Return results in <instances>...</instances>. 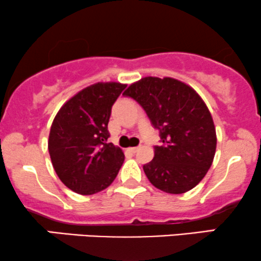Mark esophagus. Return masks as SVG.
I'll return each mask as SVG.
<instances>
[{"label": "esophagus", "instance_id": "1", "mask_svg": "<svg viewBox=\"0 0 261 261\" xmlns=\"http://www.w3.org/2000/svg\"><path fill=\"white\" fill-rule=\"evenodd\" d=\"M138 150H139V147H129V151L132 153H136Z\"/></svg>", "mask_w": 261, "mask_h": 261}]
</instances>
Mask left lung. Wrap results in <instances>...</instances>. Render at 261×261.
I'll return each mask as SVG.
<instances>
[{
  "instance_id": "left-lung-1",
  "label": "left lung",
  "mask_w": 261,
  "mask_h": 261,
  "mask_svg": "<svg viewBox=\"0 0 261 261\" xmlns=\"http://www.w3.org/2000/svg\"><path fill=\"white\" fill-rule=\"evenodd\" d=\"M160 130L161 145L144 172L155 188L179 195L194 189L213 162L217 134L207 105L194 88L172 77H144L125 89Z\"/></svg>"
}]
</instances>
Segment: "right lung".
I'll return each instance as SVG.
<instances>
[{
	"label": "right lung",
	"instance_id": "right-lung-1",
	"mask_svg": "<svg viewBox=\"0 0 261 261\" xmlns=\"http://www.w3.org/2000/svg\"><path fill=\"white\" fill-rule=\"evenodd\" d=\"M125 85L98 82L69 99L54 117L48 139L53 168L63 184L80 195L111 185L124 161L108 143L111 108Z\"/></svg>",
	"mask_w": 261,
	"mask_h": 261
}]
</instances>
